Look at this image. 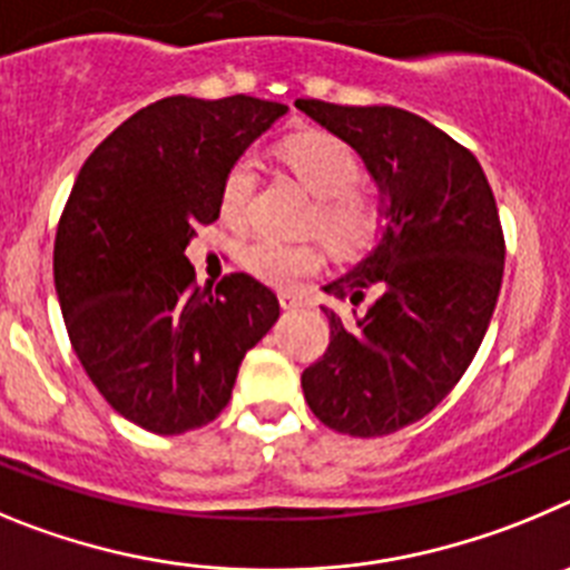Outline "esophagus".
Returning <instances> with one entry per match:
<instances>
[{"label": "esophagus", "instance_id": "esophagus-1", "mask_svg": "<svg viewBox=\"0 0 570 570\" xmlns=\"http://www.w3.org/2000/svg\"><path fill=\"white\" fill-rule=\"evenodd\" d=\"M278 301H281V306H284V309H289V312L304 309V306H309V301H304V297H301V295H289V292H284V295H281Z\"/></svg>", "mask_w": 570, "mask_h": 570}]
</instances>
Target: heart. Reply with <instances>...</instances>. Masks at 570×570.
<instances>
[{
  "mask_svg": "<svg viewBox=\"0 0 570 570\" xmlns=\"http://www.w3.org/2000/svg\"><path fill=\"white\" fill-rule=\"evenodd\" d=\"M284 158L301 181L317 196L309 229L321 233L343 255H361L377 244L389 227V202L374 189H361L363 164L357 153L330 136V132H306L289 138ZM258 187V161L253 156H238L224 173L222 204L224 222H247L249 204ZM240 264L255 278L275 286H295L321 269L323 253L317 244H286L269 235H253L238 247Z\"/></svg>",
  "mask_w": 570,
  "mask_h": 570,
  "instance_id": "1",
  "label": "heart"
}]
</instances>
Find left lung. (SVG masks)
Wrapping results in <instances>:
<instances>
[{
  "mask_svg": "<svg viewBox=\"0 0 570 570\" xmlns=\"http://www.w3.org/2000/svg\"><path fill=\"white\" fill-rule=\"evenodd\" d=\"M346 141L389 202L377 247L323 289L366 309H326L330 346L301 374L315 417L352 438H383L425 417L458 386L494 315L505 264L483 167L400 107L297 99Z\"/></svg>",
  "mask_w": 570,
  "mask_h": 570,
  "instance_id": "obj_1",
  "label": "left lung"
}]
</instances>
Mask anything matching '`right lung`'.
<instances>
[{
  "mask_svg": "<svg viewBox=\"0 0 570 570\" xmlns=\"http://www.w3.org/2000/svg\"><path fill=\"white\" fill-rule=\"evenodd\" d=\"M284 112L253 96H167L116 127L76 176L53 244L61 315L101 397L147 432L218 417L244 355L278 321L269 286L233 273L202 289L184 249L222 213L229 164Z\"/></svg>",
  "mask_w": 570,
  "mask_h": 570,
  "instance_id": "1",
  "label": "right lung"
}]
</instances>
